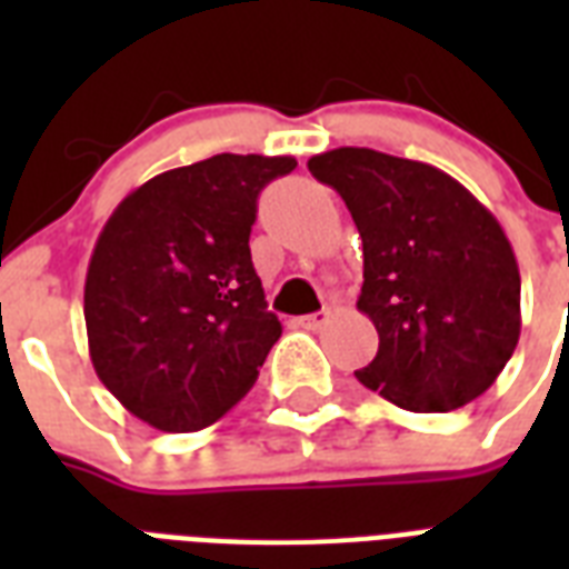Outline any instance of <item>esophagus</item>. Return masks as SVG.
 Wrapping results in <instances>:
<instances>
[{
	"label": "esophagus",
	"mask_w": 569,
	"mask_h": 569,
	"mask_svg": "<svg viewBox=\"0 0 569 569\" xmlns=\"http://www.w3.org/2000/svg\"><path fill=\"white\" fill-rule=\"evenodd\" d=\"M328 321V312L321 310V312H312V316H301V328L307 330H319L321 325Z\"/></svg>",
	"instance_id": "obj_1"
}]
</instances>
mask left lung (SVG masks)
<instances>
[{"label": "left lung", "instance_id": "left-lung-1", "mask_svg": "<svg viewBox=\"0 0 569 569\" xmlns=\"http://www.w3.org/2000/svg\"><path fill=\"white\" fill-rule=\"evenodd\" d=\"M307 168L363 239L357 310L380 342L357 380L413 413L458 410L493 387L520 339V268L493 212L440 168L369 147Z\"/></svg>", "mask_w": 569, "mask_h": 569}]
</instances>
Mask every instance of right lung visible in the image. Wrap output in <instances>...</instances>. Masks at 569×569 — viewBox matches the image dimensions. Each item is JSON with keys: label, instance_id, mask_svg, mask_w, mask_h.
Returning a JSON list of instances; mask_svg holds the SVG:
<instances>
[{"label": "right lung", "instance_id": "obj_1", "mask_svg": "<svg viewBox=\"0 0 569 569\" xmlns=\"http://www.w3.org/2000/svg\"><path fill=\"white\" fill-rule=\"evenodd\" d=\"M292 156L221 153L138 186L84 277L91 363L159 431H200L257 383L283 325L250 259L257 197Z\"/></svg>", "mask_w": 569, "mask_h": 569}]
</instances>
